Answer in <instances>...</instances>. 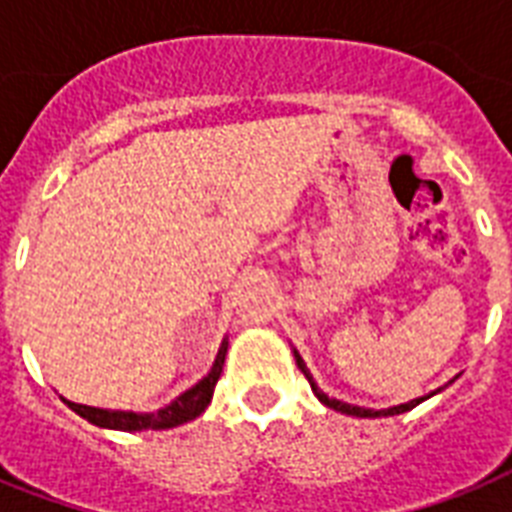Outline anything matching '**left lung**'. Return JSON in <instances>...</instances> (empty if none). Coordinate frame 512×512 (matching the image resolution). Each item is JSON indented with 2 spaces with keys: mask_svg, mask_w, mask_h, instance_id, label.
I'll list each match as a JSON object with an SVG mask.
<instances>
[{
  "mask_svg": "<svg viewBox=\"0 0 512 512\" xmlns=\"http://www.w3.org/2000/svg\"><path fill=\"white\" fill-rule=\"evenodd\" d=\"M292 353H295L297 369H300V372H303L305 377H308V382H311V390H313V393H316V398H319L321 404H324V406H329V409H335V412L350 414V417H393V414H404V412H409V409H414V406H417V404H422V401H428L430 396H436V393H441V390H444L446 385H449V382H446L444 388L433 390V393H428V396L412 398V401H406V404L388 406V409H366V406L345 404V401H340V398H332V396H327V393H324V390H321L319 385H316V380H313V374L308 372V366H305L303 356H300V353H297L295 348H292ZM454 380H457V377H454Z\"/></svg>",
  "mask_w": 512,
  "mask_h": 512,
  "instance_id": "1",
  "label": "left lung"
}]
</instances>
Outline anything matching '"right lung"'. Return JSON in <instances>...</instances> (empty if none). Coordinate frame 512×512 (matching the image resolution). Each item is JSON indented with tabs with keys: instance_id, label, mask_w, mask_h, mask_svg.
Here are the masks:
<instances>
[{
	"instance_id": "right-lung-1",
	"label": "right lung",
	"mask_w": 512,
	"mask_h": 512,
	"mask_svg": "<svg viewBox=\"0 0 512 512\" xmlns=\"http://www.w3.org/2000/svg\"><path fill=\"white\" fill-rule=\"evenodd\" d=\"M225 353H228V337H223L220 342V350H217L215 364L204 377H201L196 385H191L188 390H183L180 396L172 398L170 404H164L162 409L156 412H124V409H100V406H87V404H74L63 398V404L68 409H74L79 417H84L92 425L106 430H124V433H140V430H167L177 428L183 422L196 420L204 409L212 401V393H215V385L220 380V372H223Z\"/></svg>"
}]
</instances>
